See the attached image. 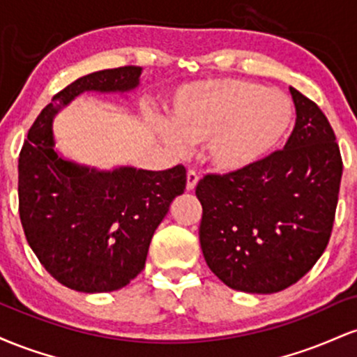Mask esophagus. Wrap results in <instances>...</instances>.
<instances>
[{
	"label": "esophagus",
	"instance_id": "obj_1",
	"mask_svg": "<svg viewBox=\"0 0 357 357\" xmlns=\"http://www.w3.org/2000/svg\"><path fill=\"white\" fill-rule=\"evenodd\" d=\"M196 184H198V174H196L192 169H190L186 174V190L192 191L196 188Z\"/></svg>",
	"mask_w": 357,
	"mask_h": 357
}]
</instances>
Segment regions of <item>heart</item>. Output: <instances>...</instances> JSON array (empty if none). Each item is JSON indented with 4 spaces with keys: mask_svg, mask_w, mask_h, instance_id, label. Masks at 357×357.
<instances>
[{
    "mask_svg": "<svg viewBox=\"0 0 357 357\" xmlns=\"http://www.w3.org/2000/svg\"><path fill=\"white\" fill-rule=\"evenodd\" d=\"M292 121L294 105L282 92L247 80H202L176 90L159 132L173 146L206 141V161L231 174L264 161Z\"/></svg>",
    "mask_w": 357,
    "mask_h": 357,
    "instance_id": "1",
    "label": "heart"
}]
</instances>
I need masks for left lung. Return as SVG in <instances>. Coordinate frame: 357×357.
I'll list each match as a JSON object with an SVG mask.
<instances>
[{
	"mask_svg": "<svg viewBox=\"0 0 357 357\" xmlns=\"http://www.w3.org/2000/svg\"><path fill=\"white\" fill-rule=\"evenodd\" d=\"M296 127L282 151L241 173L206 174L199 243L230 289L273 294L314 267L329 243L342 176L334 130L317 104L290 87Z\"/></svg>",
	"mask_w": 357,
	"mask_h": 357,
	"instance_id": "8db88e82",
	"label": "left lung"
}]
</instances>
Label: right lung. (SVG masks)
I'll use <instances>...</instances> for the list:
<instances>
[{"mask_svg":"<svg viewBox=\"0 0 357 357\" xmlns=\"http://www.w3.org/2000/svg\"><path fill=\"white\" fill-rule=\"evenodd\" d=\"M142 68L89 73L53 96L28 130L18 161L20 218L50 275L77 292H112L144 268L155 228L186 188V169L79 165L55 151L53 119L84 92L126 93Z\"/></svg>","mask_w":357,"mask_h":357,"instance_id":"1","label":"right lung"}]
</instances>
